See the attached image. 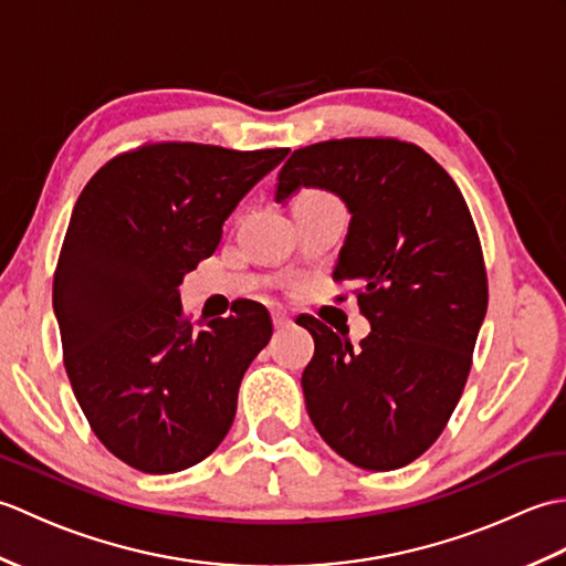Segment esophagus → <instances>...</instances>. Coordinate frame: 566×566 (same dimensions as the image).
Listing matches in <instances>:
<instances>
[{
    "label": "esophagus",
    "mask_w": 566,
    "mask_h": 566,
    "mask_svg": "<svg viewBox=\"0 0 566 566\" xmlns=\"http://www.w3.org/2000/svg\"><path fill=\"white\" fill-rule=\"evenodd\" d=\"M272 323H274V328H290L294 321H292L290 314H284V311H274Z\"/></svg>",
    "instance_id": "1"
}]
</instances>
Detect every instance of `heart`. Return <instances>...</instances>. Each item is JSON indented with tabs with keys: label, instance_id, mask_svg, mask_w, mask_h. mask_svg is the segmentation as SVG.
Here are the masks:
<instances>
[{
	"label": "heart",
	"instance_id": "obj_1",
	"mask_svg": "<svg viewBox=\"0 0 566 566\" xmlns=\"http://www.w3.org/2000/svg\"><path fill=\"white\" fill-rule=\"evenodd\" d=\"M304 197H326V195H318V191H308V195H304Z\"/></svg>",
	"mask_w": 566,
	"mask_h": 566
}]
</instances>
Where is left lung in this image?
<instances>
[{"mask_svg":"<svg viewBox=\"0 0 566 566\" xmlns=\"http://www.w3.org/2000/svg\"><path fill=\"white\" fill-rule=\"evenodd\" d=\"M333 191L350 211L335 282H355L371 333L359 347L314 316L302 375L306 411L331 448L371 472L399 469L438 440L460 401L489 290L462 191L413 143L343 138L292 153L276 203Z\"/></svg>","mask_w":566,"mask_h":566,"instance_id":"obj_1","label":"left lung"}]
</instances>
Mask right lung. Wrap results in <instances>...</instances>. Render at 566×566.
<instances>
[{
  "instance_id": "add662e5",
  "label": "right lung",
  "mask_w": 566,
  "mask_h": 566,
  "mask_svg": "<svg viewBox=\"0 0 566 566\" xmlns=\"http://www.w3.org/2000/svg\"><path fill=\"white\" fill-rule=\"evenodd\" d=\"M286 153L150 143L106 163L72 209L53 276L65 369L94 436L140 472L195 467L233 426L272 318L240 302L197 331L179 284Z\"/></svg>"
}]
</instances>
